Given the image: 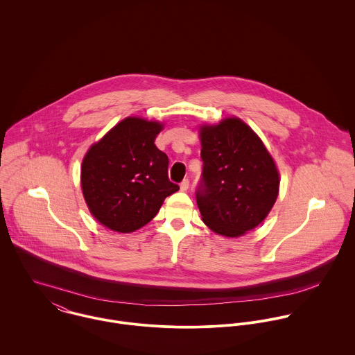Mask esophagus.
<instances>
[{
  "label": "esophagus",
  "instance_id": "34e87169",
  "mask_svg": "<svg viewBox=\"0 0 355 355\" xmlns=\"http://www.w3.org/2000/svg\"><path fill=\"white\" fill-rule=\"evenodd\" d=\"M189 184H190L189 179H184V180L180 183V190H182V191H187V190H189Z\"/></svg>",
  "mask_w": 355,
  "mask_h": 355
}]
</instances>
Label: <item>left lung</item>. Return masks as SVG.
<instances>
[{
    "label": "left lung",
    "instance_id": "1",
    "mask_svg": "<svg viewBox=\"0 0 355 355\" xmlns=\"http://www.w3.org/2000/svg\"><path fill=\"white\" fill-rule=\"evenodd\" d=\"M202 173L196 191L203 223L216 234L241 236L270 211L279 172L253 130L239 119L201 128Z\"/></svg>",
    "mask_w": 355,
    "mask_h": 355
}]
</instances>
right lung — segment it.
Instances as JSON below:
<instances>
[{"label": "right lung", "instance_id": "obj_1", "mask_svg": "<svg viewBox=\"0 0 355 355\" xmlns=\"http://www.w3.org/2000/svg\"><path fill=\"white\" fill-rule=\"evenodd\" d=\"M162 125L127 117L92 146L82 162V190L92 214L117 232L148 224L179 186L168 178V155L154 139Z\"/></svg>", "mask_w": 355, "mask_h": 355}]
</instances>
